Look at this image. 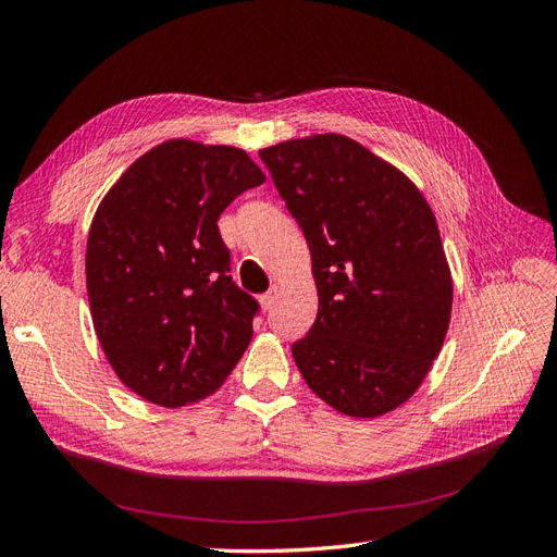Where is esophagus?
Listing matches in <instances>:
<instances>
[{"label":"esophagus","instance_id":"esophagus-1","mask_svg":"<svg viewBox=\"0 0 557 557\" xmlns=\"http://www.w3.org/2000/svg\"><path fill=\"white\" fill-rule=\"evenodd\" d=\"M274 301H276V288H272L269 293L260 295V305H262V309H264V311L272 309V307H274Z\"/></svg>","mask_w":557,"mask_h":557}]
</instances>
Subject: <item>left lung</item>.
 <instances>
[{"label": "left lung", "mask_w": 557, "mask_h": 557, "mask_svg": "<svg viewBox=\"0 0 557 557\" xmlns=\"http://www.w3.org/2000/svg\"><path fill=\"white\" fill-rule=\"evenodd\" d=\"M311 250L318 315L293 358L346 416L407 401L440 356L453 281L434 213L397 166L342 134L260 150Z\"/></svg>", "instance_id": "obj_1"}]
</instances>
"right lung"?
Returning <instances> with one entry per match:
<instances>
[{"mask_svg": "<svg viewBox=\"0 0 557 557\" xmlns=\"http://www.w3.org/2000/svg\"><path fill=\"white\" fill-rule=\"evenodd\" d=\"M260 183L242 148L172 139L102 199L88 234V299L97 339L132 393L185 407L242 360L260 305L230 276L218 218Z\"/></svg>", "mask_w": 557, "mask_h": 557, "instance_id": "1", "label": "right lung"}]
</instances>
